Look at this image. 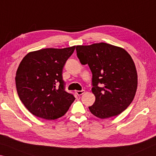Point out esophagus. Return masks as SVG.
Wrapping results in <instances>:
<instances>
[{
    "mask_svg": "<svg viewBox=\"0 0 156 156\" xmlns=\"http://www.w3.org/2000/svg\"><path fill=\"white\" fill-rule=\"evenodd\" d=\"M76 94L78 95V96H80L83 94L84 93H85V90H80V91H76Z\"/></svg>",
    "mask_w": 156,
    "mask_h": 156,
    "instance_id": "34e87169",
    "label": "esophagus"
}]
</instances>
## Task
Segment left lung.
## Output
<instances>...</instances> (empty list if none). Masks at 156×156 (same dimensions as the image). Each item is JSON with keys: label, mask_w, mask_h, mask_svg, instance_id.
<instances>
[{"label": "left lung", "mask_w": 156, "mask_h": 156, "mask_svg": "<svg viewBox=\"0 0 156 156\" xmlns=\"http://www.w3.org/2000/svg\"><path fill=\"white\" fill-rule=\"evenodd\" d=\"M77 56L92 73L91 91L96 97L89 107L101 119L117 116L130 105L137 87L134 62L126 51L106 43L77 46Z\"/></svg>", "instance_id": "8db88e82"}]
</instances>
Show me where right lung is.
<instances>
[{
	"label": "right lung",
	"mask_w": 156,
	"mask_h": 156,
	"mask_svg": "<svg viewBox=\"0 0 156 156\" xmlns=\"http://www.w3.org/2000/svg\"><path fill=\"white\" fill-rule=\"evenodd\" d=\"M76 46L44 48L24 57L16 71L19 97L30 112L46 120L62 117L75 100L65 91L62 70Z\"/></svg>",
	"instance_id": "obj_1"
}]
</instances>
